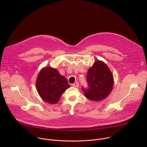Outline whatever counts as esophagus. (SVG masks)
Masks as SVG:
<instances>
[{
    "mask_svg": "<svg viewBox=\"0 0 147 147\" xmlns=\"http://www.w3.org/2000/svg\"><path fill=\"white\" fill-rule=\"evenodd\" d=\"M73 87H78V86H79V84H78V82H76L75 83L73 84Z\"/></svg>",
    "mask_w": 147,
    "mask_h": 147,
    "instance_id": "esophagus-1",
    "label": "esophagus"
}]
</instances>
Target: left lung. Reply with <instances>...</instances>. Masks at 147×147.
<instances>
[{
    "label": "left lung",
    "instance_id": "obj_1",
    "mask_svg": "<svg viewBox=\"0 0 147 147\" xmlns=\"http://www.w3.org/2000/svg\"><path fill=\"white\" fill-rule=\"evenodd\" d=\"M88 88L82 87L84 95L88 100L100 101L110 94L114 86V78L111 70L104 62L97 60L87 72Z\"/></svg>",
    "mask_w": 147,
    "mask_h": 147
}]
</instances>
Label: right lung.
Instances as JSON below:
<instances>
[{"label": "right lung", "instance_id": "add662e5", "mask_svg": "<svg viewBox=\"0 0 147 147\" xmlns=\"http://www.w3.org/2000/svg\"><path fill=\"white\" fill-rule=\"evenodd\" d=\"M36 86L39 96L46 102L55 104L70 86L56 69L45 67L37 77Z\"/></svg>", "mask_w": 147, "mask_h": 147}]
</instances>
